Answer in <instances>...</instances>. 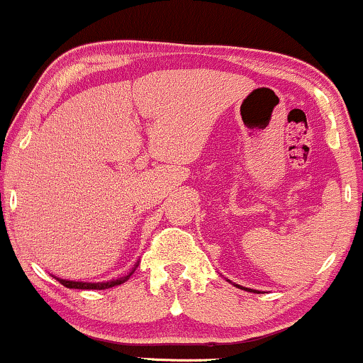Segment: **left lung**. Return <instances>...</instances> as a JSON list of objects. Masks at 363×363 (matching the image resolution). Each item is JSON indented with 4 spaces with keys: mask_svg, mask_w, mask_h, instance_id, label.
<instances>
[{
    "mask_svg": "<svg viewBox=\"0 0 363 363\" xmlns=\"http://www.w3.org/2000/svg\"><path fill=\"white\" fill-rule=\"evenodd\" d=\"M228 282H231V281H228ZM235 287H238V289H243V291H248V292H260V291H255V289H248V287H242V286H238V284H233Z\"/></svg>",
    "mask_w": 363,
    "mask_h": 363,
    "instance_id": "obj_1",
    "label": "left lung"
}]
</instances>
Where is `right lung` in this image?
Wrapping results in <instances>:
<instances>
[{
  "instance_id": "1",
  "label": "right lung",
  "mask_w": 363,
  "mask_h": 363,
  "mask_svg": "<svg viewBox=\"0 0 363 363\" xmlns=\"http://www.w3.org/2000/svg\"><path fill=\"white\" fill-rule=\"evenodd\" d=\"M138 267V262L137 265L130 270L128 274H126L125 277H118V279H111V281H106V282H84V281H67V279H60V277H55L57 281H59L62 286L69 287V289H110V287H115V286H120V284H123L126 279H128L132 274L135 272V269Z\"/></svg>"
}]
</instances>
